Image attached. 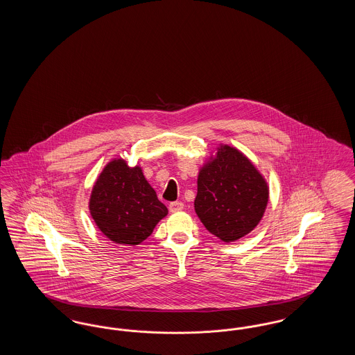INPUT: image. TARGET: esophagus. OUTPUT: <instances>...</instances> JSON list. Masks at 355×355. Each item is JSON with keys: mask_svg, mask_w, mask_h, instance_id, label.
I'll return each instance as SVG.
<instances>
[{"mask_svg": "<svg viewBox=\"0 0 355 355\" xmlns=\"http://www.w3.org/2000/svg\"><path fill=\"white\" fill-rule=\"evenodd\" d=\"M182 209H184V203L180 202V201L169 203L170 211H178V210H182Z\"/></svg>", "mask_w": 355, "mask_h": 355, "instance_id": "1", "label": "esophagus"}]
</instances>
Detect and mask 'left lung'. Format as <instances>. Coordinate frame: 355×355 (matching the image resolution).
<instances>
[{"instance_id": "1", "label": "left lung", "mask_w": 355, "mask_h": 355, "mask_svg": "<svg viewBox=\"0 0 355 355\" xmlns=\"http://www.w3.org/2000/svg\"><path fill=\"white\" fill-rule=\"evenodd\" d=\"M269 187L253 164L234 148L220 146L198 175L196 213L225 242L250 233L262 218Z\"/></svg>"}]
</instances>
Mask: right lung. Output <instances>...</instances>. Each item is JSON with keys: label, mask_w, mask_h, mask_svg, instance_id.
<instances>
[{"label": "right lung", "mask_w": 355, "mask_h": 355, "mask_svg": "<svg viewBox=\"0 0 355 355\" xmlns=\"http://www.w3.org/2000/svg\"><path fill=\"white\" fill-rule=\"evenodd\" d=\"M89 209L102 233L121 245L141 243L168 214L141 168H129L121 158L102 170Z\"/></svg>", "instance_id": "right-lung-1"}]
</instances>
